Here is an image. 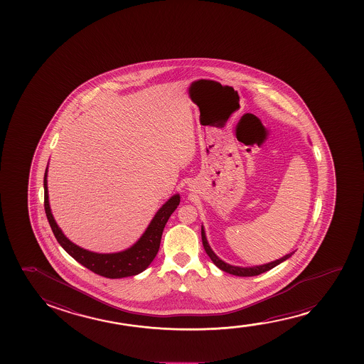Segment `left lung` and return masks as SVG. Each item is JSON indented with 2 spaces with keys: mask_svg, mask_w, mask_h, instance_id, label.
Here are the masks:
<instances>
[{
  "mask_svg": "<svg viewBox=\"0 0 364 364\" xmlns=\"http://www.w3.org/2000/svg\"><path fill=\"white\" fill-rule=\"evenodd\" d=\"M201 240H203V245H204L206 254H208L211 261H213L220 269H223V271L230 274L241 276V277H250V276H257V274H264L266 271L274 269V266H277V264H281V262H284L286 259H289V257L294 254V252H291V254L286 255L284 257L276 259V261H272V262H269V264H259V266H254V267H239V266H232V264H226V262H224L223 259H220L219 257L215 255L214 251L211 250L209 244H208V240H206V236H205L204 228H203V226H201Z\"/></svg>",
  "mask_w": 364,
  "mask_h": 364,
  "instance_id": "8db88e82",
  "label": "left lung"
}]
</instances>
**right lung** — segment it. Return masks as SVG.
<instances>
[{"mask_svg": "<svg viewBox=\"0 0 364 364\" xmlns=\"http://www.w3.org/2000/svg\"><path fill=\"white\" fill-rule=\"evenodd\" d=\"M43 188H45L46 215L58 244L75 261H78L80 264H83L92 272L100 274L107 279H122V277L135 276L143 272L151 264V261L155 259V256L159 251L160 240H161L165 225L168 223L170 215L174 213L180 203L179 194L171 196L158 210V213L155 214L143 236L130 249L122 252H115V254H97L73 244L65 237L62 230L58 228V225L53 219V215L50 213L48 188H47V169L45 171Z\"/></svg>", "mask_w": 364, "mask_h": 364, "instance_id": "right-lung-1", "label": "right lung"}]
</instances>
